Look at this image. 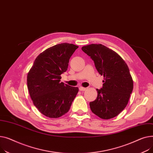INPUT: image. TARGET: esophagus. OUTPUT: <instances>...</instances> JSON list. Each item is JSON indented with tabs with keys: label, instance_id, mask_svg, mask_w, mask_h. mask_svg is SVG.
Wrapping results in <instances>:
<instances>
[{
	"label": "esophagus",
	"instance_id": "34e87169",
	"mask_svg": "<svg viewBox=\"0 0 153 153\" xmlns=\"http://www.w3.org/2000/svg\"><path fill=\"white\" fill-rule=\"evenodd\" d=\"M86 88H83V87H82V86H80L79 88V91H85L86 90Z\"/></svg>",
	"mask_w": 153,
	"mask_h": 153
}]
</instances>
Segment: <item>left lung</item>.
Returning <instances> with one entry per match:
<instances>
[{
    "label": "left lung",
    "mask_w": 153,
    "mask_h": 153,
    "mask_svg": "<svg viewBox=\"0 0 153 153\" xmlns=\"http://www.w3.org/2000/svg\"><path fill=\"white\" fill-rule=\"evenodd\" d=\"M82 49L94 61L104 79L102 88L96 89V100L89 102L91 110L102 119L114 118L127 106L133 91L129 68L118 53L102 44H91Z\"/></svg>",
    "instance_id": "left-lung-1"
}]
</instances>
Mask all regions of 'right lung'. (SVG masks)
<instances>
[{
    "label": "right lung",
    "mask_w": 153,
    "mask_h": 153,
    "mask_svg": "<svg viewBox=\"0 0 153 153\" xmlns=\"http://www.w3.org/2000/svg\"><path fill=\"white\" fill-rule=\"evenodd\" d=\"M78 46L61 43L51 47L35 59L27 76L30 97L38 111L49 118L66 114L78 88L60 82V75L67 70L70 58Z\"/></svg>",
    "instance_id": "right-lung-1"
}]
</instances>
